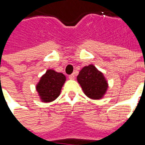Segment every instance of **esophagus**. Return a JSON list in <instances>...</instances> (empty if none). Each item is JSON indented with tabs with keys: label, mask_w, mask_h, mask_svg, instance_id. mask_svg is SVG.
<instances>
[{
	"label": "esophagus",
	"mask_w": 145,
	"mask_h": 145,
	"mask_svg": "<svg viewBox=\"0 0 145 145\" xmlns=\"http://www.w3.org/2000/svg\"><path fill=\"white\" fill-rule=\"evenodd\" d=\"M74 77H75V76H74V74H70L69 75V78L70 79H74Z\"/></svg>",
	"instance_id": "34e87169"
}]
</instances>
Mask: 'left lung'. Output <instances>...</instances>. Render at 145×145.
Returning <instances> with one entry per match:
<instances>
[{"mask_svg": "<svg viewBox=\"0 0 145 145\" xmlns=\"http://www.w3.org/2000/svg\"><path fill=\"white\" fill-rule=\"evenodd\" d=\"M77 80L84 93L93 99H101L108 88L106 80L103 73L99 71L92 64L84 67L80 71Z\"/></svg>", "mask_w": 145, "mask_h": 145, "instance_id": "8db88e82", "label": "left lung"}]
</instances>
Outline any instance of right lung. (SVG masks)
I'll return each instance as SVG.
<instances>
[{"label":"right lung","instance_id":"1","mask_svg":"<svg viewBox=\"0 0 145 145\" xmlns=\"http://www.w3.org/2000/svg\"><path fill=\"white\" fill-rule=\"evenodd\" d=\"M66 81L62 73L48 70L36 85V90L42 102L49 103L55 100L60 95L61 88Z\"/></svg>","mask_w":145,"mask_h":145}]
</instances>
